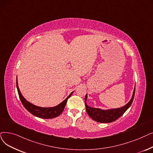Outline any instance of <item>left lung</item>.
<instances>
[{
  "mask_svg": "<svg viewBox=\"0 0 153 153\" xmlns=\"http://www.w3.org/2000/svg\"><path fill=\"white\" fill-rule=\"evenodd\" d=\"M135 94V88L133 91V95L130 101L124 106L120 108L112 109L109 110H102L98 108H94L89 107L86 104V100H87L88 96L85 95V108L88 115L93 119V120L102 123H109L115 121L118 118L120 117L124 112L126 111L132 104L134 97Z\"/></svg>",
  "mask_w": 153,
  "mask_h": 153,
  "instance_id": "8db88e82",
  "label": "left lung"
}]
</instances>
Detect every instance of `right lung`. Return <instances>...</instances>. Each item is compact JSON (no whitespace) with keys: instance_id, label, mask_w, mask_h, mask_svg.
Wrapping results in <instances>:
<instances>
[{"instance_id":"add662e5","label":"right lung","mask_w":153,"mask_h":153,"mask_svg":"<svg viewBox=\"0 0 153 153\" xmlns=\"http://www.w3.org/2000/svg\"><path fill=\"white\" fill-rule=\"evenodd\" d=\"M16 85H17V89L19 98L21 99V101L23 105L24 106V108L33 115H34L38 117H41L43 119H52V118L56 117L60 115L64 111V109L65 108L66 103H67L68 99L71 97V96L73 93V92L71 93V94L66 98L63 102H62L59 105L55 106V107L41 108L30 103L23 97V96L21 93V91H20L19 89L18 83H17V80H16Z\"/></svg>"}]
</instances>
